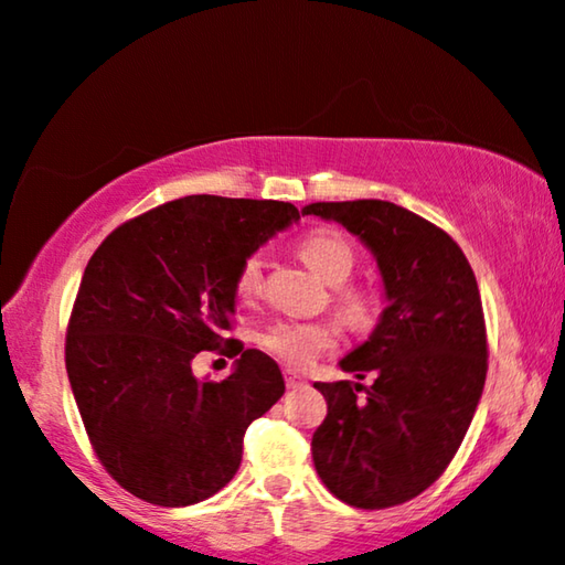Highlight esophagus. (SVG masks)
I'll list each match as a JSON object with an SVG mask.
<instances>
[{
    "instance_id": "1",
    "label": "esophagus",
    "mask_w": 565,
    "mask_h": 565,
    "mask_svg": "<svg viewBox=\"0 0 565 565\" xmlns=\"http://www.w3.org/2000/svg\"><path fill=\"white\" fill-rule=\"evenodd\" d=\"M284 380H287V387H291V390H295V387H302V385H305V377H299V374H297V372H291V370L284 372Z\"/></svg>"
}]
</instances>
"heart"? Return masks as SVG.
<instances>
[{
	"label": "heart",
	"mask_w": 565,
	"mask_h": 565,
	"mask_svg": "<svg viewBox=\"0 0 565 565\" xmlns=\"http://www.w3.org/2000/svg\"><path fill=\"white\" fill-rule=\"evenodd\" d=\"M297 253L322 281L335 284V305L341 307L343 318L356 328L370 326L374 320V312H377V297H374V291L361 287V284H343L351 276L353 266H356V247H353L351 239L335 230H312L299 239ZM260 281L263 263L258 255H247L239 263L235 276L237 295L245 299L255 297L260 289ZM338 341H341V333L328 320H281L268 326L258 335L263 351H268L270 356L284 361L291 370H307L322 353L333 351Z\"/></svg>",
	"instance_id": "obj_1"
}]
</instances>
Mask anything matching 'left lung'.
<instances>
[{"instance_id":"left-lung-1","label":"left lung","mask_w":565,"mask_h":565,"mask_svg":"<svg viewBox=\"0 0 565 565\" xmlns=\"http://www.w3.org/2000/svg\"><path fill=\"white\" fill-rule=\"evenodd\" d=\"M302 214L364 239L387 297L370 341L341 361L359 380L372 372V387L315 382L328 401L315 470L349 507H397L441 478L476 416L488 372L476 274L445 230L390 201H320Z\"/></svg>"}]
</instances>
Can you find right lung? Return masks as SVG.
<instances>
[{"label":"right lung","instance_id":"obj_1","mask_svg":"<svg viewBox=\"0 0 565 565\" xmlns=\"http://www.w3.org/2000/svg\"><path fill=\"white\" fill-rule=\"evenodd\" d=\"M287 201L185 195L134 216L89 258L66 326V374L97 460L157 507L214 495L243 460V436L284 395L268 353L243 349L235 276L297 222ZM241 353L222 383H199L195 352Z\"/></svg>","mask_w":565,"mask_h":565}]
</instances>
